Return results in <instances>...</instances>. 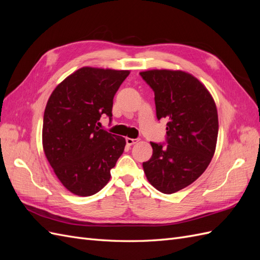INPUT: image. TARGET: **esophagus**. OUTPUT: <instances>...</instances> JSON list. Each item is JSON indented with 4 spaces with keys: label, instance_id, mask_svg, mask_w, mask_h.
I'll use <instances>...</instances> for the list:
<instances>
[{
    "label": "esophagus",
    "instance_id": "obj_1",
    "mask_svg": "<svg viewBox=\"0 0 260 260\" xmlns=\"http://www.w3.org/2000/svg\"><path fill=\"white\" fill-rule=\"evenodd\" d=\"M140 141V139H131V138H125V142H127L128 145H133L137 144Z\"/></svg>",
    "mask_w": 260,
    "mask_h": 260
}]
</instances>
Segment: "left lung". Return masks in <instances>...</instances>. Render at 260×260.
<instances>
[{"label": "left lung", "instance_id": "8db88e82", "mask_svg": "<svg viewBox=\"0 0 260 260\" xmlns=\"http://www.w3.org/2000/svg\"><path fill=\"white\" fill-rule=\"evenodd\" d=\"M155 95L157 119H167L166 143L151 142L153 155L143 162L155 188L172 194L198 179L214 156L218 114L210 93L195 77L180 70L140 73Z\"/></svg>", "mask_w": 260, "mask_h": 260}]
</instances>
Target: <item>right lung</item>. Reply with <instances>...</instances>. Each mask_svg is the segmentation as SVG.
Wrapping results in <instances>:
<instances>
[{
    "label": "right lung",
    "mask_w": 260,
    "mask_h": 260,
    "mask_svg": "<svg viewBox=\"0 0 260 260\" xmlns=\"http://www.w3.org/2000/svg\"><path fill=\"white\" fill-rule=\"evenodd\" d=\"M129 70L82 67L60 82L48 101L42 142L55 175L68 191L90 196L111 179L125 140L100 129L112 120L113 100Z\"/></svg>",
    "instance_id": "right-lung-1"
}]
</instances>
